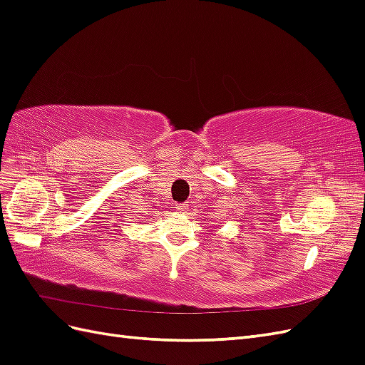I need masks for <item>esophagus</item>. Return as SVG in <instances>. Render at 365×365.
<instances>
[{"mask_svg":"<svg viewBox=\"0 0 365 365\" xmlns=\"http://www.w3.org/2000/svg\"><path fill=\"white\" fill-rule=\"evenodd\" d=\"M187 207H189L187 204H175V207H173V208L176 210V212H185Z\"/></svg>","mask_w":365,"mask_h":365,"instance_id":"esophagus-1","label":"esophagus"}]
</instances>
